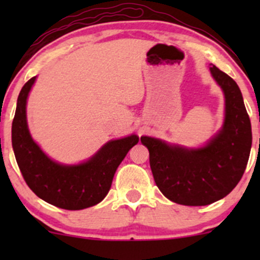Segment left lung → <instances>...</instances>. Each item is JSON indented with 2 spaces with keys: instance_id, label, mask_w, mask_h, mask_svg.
Instances as JSON below:
<instances>
[{
  "instance_id": "obj_1",
  "label": "left lung",
  "mask_w": 260,
  "mask_h": 260,
  "mask_svg": "<svg viewBox=\"0 0 260 260\" xmlns=\"http://www.w3.org/2000/svg\"><path fill=\"white\" fill-rule=\"evenodd\" d=\"M209 70L225 98L219 132L199 148L140 138L149 150L156 186L166 198L182 205H208L228 196L242 178L252 148V127L237 83L214 64Z\"/></svg>"
}]
</instances>
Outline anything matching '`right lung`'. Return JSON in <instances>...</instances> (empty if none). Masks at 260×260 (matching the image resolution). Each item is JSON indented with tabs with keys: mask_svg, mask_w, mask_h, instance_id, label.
Returning <instances> with one entry per match:
<instances>
[{
	"mask_svg": "<svg viewBox=\"0 0 260 260\" xmlns=\"http://www.w3.org/2000/svg\"><path fill=\"white\" fill-rule=\"evenodd\" d=\"M35 80L32 77L20 90L12 123V147L26 184L39 198L61 209L82 210L99 204L109 193L122 160L139 142L138 136L109 140L91 157L76 165L52 160L28 128L26 100Z\"/></svg>",
	"mask_w": 260,
	"mask_h": 260,
	"instance_id": "obj_1",
	"label": "right lung"
}]
</instances>
